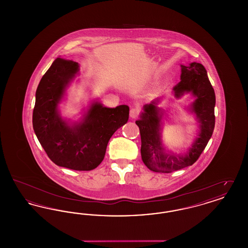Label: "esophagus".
I'll return each instance as SVG.
<instances>
[{"label": "esophagus", "instance_id": "34e87169", "mask_svg": "<svg viewBox=\"0 0 248 248\" xmlns=\"http://www.w3.org/2000/svg\"><path fill=\"white\" fill-rule=\"evenodd\" d=\"M139 113H140V110H139V108H132L130 109V117L132 119L137 118L138 115H139Z\"/></svg>", "mask_w": 248, "mask_h": 248}]
</instances>
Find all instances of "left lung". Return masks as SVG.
Wrapping results in <instances>:
<instances>
[{"mask_svg": "<svg viewBox=\"0 0 248 248\" xmlns=\"http://www.w3.org/2000/svg\"><path fill=\"white\" fill-rule=\"evenodd\" d=\"M180 80L173 88L174 94L177 98L185 93H191L195 97L190 110L196 116L200 131L185 154H165L161 140V123L164 110L156 106L161 97L145 105L140 119L136 121V124L140 132L142 161L154 172L170 173L193 165L212 137L215 127L216 95L205 68L197 62H192L189 66L181 65Z\"/></svg>", "mask_w": 248, "mask_h": 248, "instance_id": "8db88e82", "label": "left lung"}]
</instances>
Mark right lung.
Wrapping results in <instances>:
<instances>
[{"mask_svg": "<svg viewBox=\"0 0 248 248\" xmlns=\"http://www.w3.org/2000/svg\"><path fill=\"white\" fill-rule=\"evenodd\" d=\"M79 71V64L58 58L36 90L32 125L52 162L78 171L93 170L103 161L115 131L127 123L129 107L106 108L93 102L79 123L70 124L60 116L59 104Z\"/></svg>", "mask_w": 248, "mask_h": 248, "instance_id": "right-lung-1", "label": "right lung"}]
</instances>
